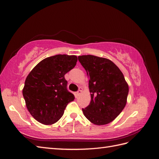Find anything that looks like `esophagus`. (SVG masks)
I'll list each match as a JSON object with an SVG mask.
<instances>
[{
	"label": "esophagus",
	"instance_id": "1",
	"mask_svg": "<svg viewBox=\"0 0 159 159\" xmlns=\"http://www.w3.org/2000/svg\"><path fill=\"white\" fill-rule=\"evenodd\" d=\"M81 92H82V89H81V88H80L79 90L76 92V95H77V96H79V95H80V94L81 93Z\"/></svg>",
	"mask_w": 159,
	"mask_h": 159
}]
</instances>
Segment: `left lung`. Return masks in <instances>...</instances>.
<instances>
[{
  "instance_id": "8db88e82",
  "label": "left lung",
  "mask_w": 159,
  "mask_h": 159,
  "mask_svg": "<svg viewBox=\"0 0 159 159\" xmlns=\"http://www.w3.org/2000/svg\"><path fill=\"white\" fill-rule=\"evenodd\" d=\"M89 78L91 102L82 109L85 117L97 125L111 122L124 109L129 86L118 67L111 60L92 55L78 56Z\"/></svg>"
}]
</instances>
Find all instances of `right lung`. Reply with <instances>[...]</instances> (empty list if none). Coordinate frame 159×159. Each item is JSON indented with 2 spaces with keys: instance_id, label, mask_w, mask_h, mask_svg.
Returning <instances> with one entry per match:
<instances>
[{
  "instance_id": "add662e5",
  "label": "right lung",
  "mask_w": 159,
  "mask_h": 159,
  "mask_svg": "<svg viewBox=\"0 0 159 159\" xmlns=\"http://www.w3.org/2000/svg\"><path fill=\"white\" fill-rule=\"evenodd\" d=\"M76 56L59 54L39 62L28 75L22 90L28 111L44 125L55 123L75 98L67 89L65 74L76 65Z\"/></svg>"
}]
</instances>
